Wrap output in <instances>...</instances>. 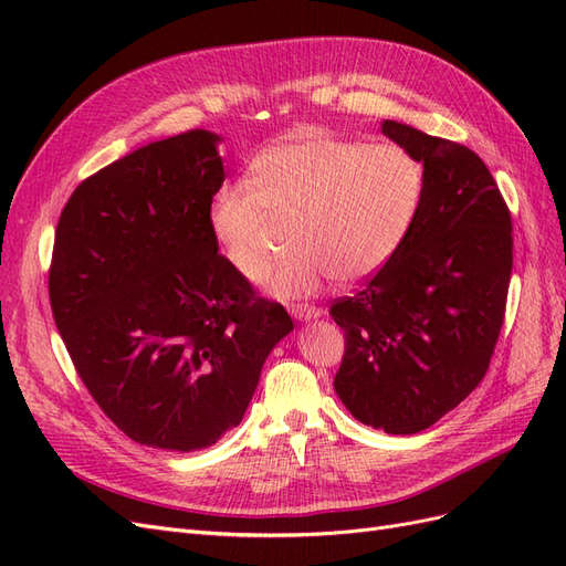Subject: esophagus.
I'll return each mask as SVG.
<instances>
[{
    "instance_id": "esophagus-1",
    "label": "esophagus",
    "mask_w": 566,
    "mask_h": 566,
    "mask_svg": "<svg viewBox=\"0 0 566 566\" xmlns=\"http://www.w3.org/2000/svg\"><path fill=\"white\" fill-rule=\"evenodd\" d=\"M290 314L300 321H310V318H318L323 314V310L312 304H290Z\"/></svg>"
}]
</instances>
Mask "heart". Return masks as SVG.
<instances>
[{
  "mask_svg": "<svg viewBox=\"0 0 566 566\" xmlns=\"http://www.w3.org/2000/svg\"><path fill=\"white\" fill-rule=\"evenodd\" d=\"M424 167L399 144H364L306 134L264 148L250 165V184L221 186L210 229L227 262L260 281L293 224L295 252L266 276L271 293L310 297L335 279L356 283L380 271L418 219Z\"/></svg>",
  "mask_w": 566,
  "mask_h": 566,
  "instance_id": "obj_1",
  "label": "heart"
}]
</instances>
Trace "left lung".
<instances>
[{"instance_id":"8db88e82","label":"left lung","mask_w":566,"mask_h":566,"mask_svg":"<svg viewBox=\"0 0 566 566\" xmlns=\"http://www.w3.org/2000/svg\"><path fill=\"white\" fill-rule=\"evenodd\" d=\"M380 127L422 163L424 196L391 260L331 304L345 331L335 391L364 424L416 434L484 380L505 318L512 219L474 150L394 119Z\"/></svg>"}]
</instances>
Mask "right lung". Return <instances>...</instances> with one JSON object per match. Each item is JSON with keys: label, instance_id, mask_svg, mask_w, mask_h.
Returning <instances> with one entry per match:
<instances>
[{"label": "right lung", "instance_id": "add662e5", "mask_svg": "<svg viewBox=\"0 0 566 566\" xmlns=\"http://www.w3.org/2000/svg\"><path fill=\"white\" fill-rule=\"evenodd\" d=\"M217 142L188 129L84 179L49 266L51 314L92 399L136 443L175 453L243 420L269 352L293 331L219 252Z\"/></svg>", "mask_w": 566, "mask_h": 566}]
</instances>
